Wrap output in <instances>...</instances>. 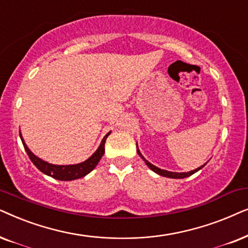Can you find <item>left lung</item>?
<instances>
[{
    "label": "left lung",
    "instance_id": "1",
    "mask_svg": "<svg viewBox=\"0 0 248 248\" xmlns=\"http://www.w3.org/2000/svg\"><path fill=\"white\" fill-rule=\"evenodd\" d=\"M137 153H138V155H140V156L141 158H143V160L145 161V163H146V166H147L148 168H150V169H151L152 171H154L155 173L160 174V176L168 177V178H173V179H181V178L189 177V176H191V174H194L195 172H197V171L201 170L204 166H205V164H204V166L200 167V168H197V169L193 170V171H189V172H172V171H167V170L160 169V168L155 167V166H153V164H152V163L148 162V161L146 160V158H145V157L143 156V155H141V153L140 152V150H138V146H137Z\"/></svg>",
    "mask_w": 248,
    "mask_h": 248
}]
</instances>
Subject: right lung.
<instances>
[{
  "instance_id": "obj_1",
  "label": "right lung",
  "mask_w": 248,
  "mask_h": 248,
  "mask_svg": "<svg viewBox=\"0 0 248 248\" xmlns=\"http://www.w3.org/2000/svg\"><path fill=\"white\" fill-rule=\"evenodd\" d=\"M108 135H110V133L105 135L103 140L101 141V145L98 146L96 152H95L90 158H87V160L81 163L71 164V166H57V164H51V163L45 162V161H43L42 158L36 156V155L29 150L27 145L25 143L24 138L21 136V133H20V138L29 158H31V161L35 164V167L37 168L38 170H41L43 173L47 174L49 177L54 178V179L69 181V180H75V179H79V178L85 177L86 174L90 173L91 171L97 166V163L100 162L101 157L103 156L104 154V151H105L104 144Z\"/></svg>"
}]
</instances>
